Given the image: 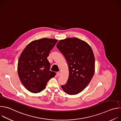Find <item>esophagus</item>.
Segmentation results:
<instances>
[{"instance_id": "esophagus-1", "label": "esophagus", "mask_w": 121, "mask_h": 121, "mask_svg": "<svg viewBox=\"0 0 121 121\" xmlns=\"http://www.w3.org/2000/svg\"><path fill=\"white\" fill-rule=\"evenodd\" d=\"M56 74H57V76H59V75H60V72H57Z\"/></svg>"}]
</instances>
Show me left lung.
<instances>
[{"label":"left lung","mask_w":121,"mask_h":121,"mask_svg":"<svg viewBox=\"0 0 121 121\" xmlns=\"http://www.w3.org/2000/svg\"><path fill=\"white\" fill-rule=\"evenodd\" d=\"M65 56L69 68V77L63 90L70 95L82 91L89 84L95 73L93 51L86 42L77 38L61 40L56 45Z\"/></svg>","instance_id":"8db88e82"}]
</instances>
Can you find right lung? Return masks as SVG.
I'll list each match as a JSON object with an SVG mask.
<instances>
[{"instance_id":"add662e5","label":"right lung","mask_w":121,"mask_h":121,"mask_svg":"<svg viewBox=\"0 0 121 121\" xmlns=\"http://www.w3.org/2000/svg\"><path fill=\"white\" fill-rule=\"evenodd\" d=\"M57 40L44 38L30 43L21 53L17 72L20 81L30 92L43 90L49 80L56 73L49 70L50 64L47 57Z\"/></svg>"}]
</instances>
